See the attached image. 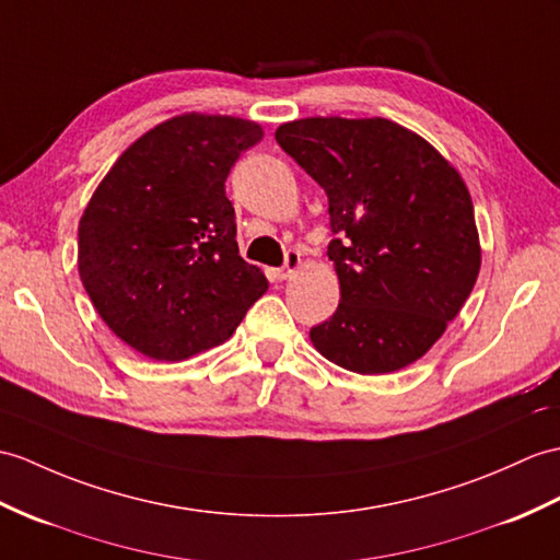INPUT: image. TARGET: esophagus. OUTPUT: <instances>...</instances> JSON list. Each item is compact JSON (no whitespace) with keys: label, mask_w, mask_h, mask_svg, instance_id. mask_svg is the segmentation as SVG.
I'll list each match as a JSON object with an SVG mask.
<instances>
[{"label":"esophagus","mask_w":560,"mask_h":560,"mask_svg":"<svg viewBox=\"0 0 560 560\" xmlns=\"http://www.w3.org/2000/svg\"><path fill=\"white\" fill-rule=\"evenodd\" d=\"M298 267H301V253H298V250H285L283 267L279 269V279H291L293 271Z\"/></svg>","instance_id":"esophagus-1"}]
</instances>
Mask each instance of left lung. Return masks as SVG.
<instances>
[{
	"mask_svg": "<svg viewBox=\"0 0 560 560\" xmlns=\"http://www.w3.org/2000/svg\"><path fill=\"white\" fill-rule=\"evenodd\" d=\"M277 142L329 198L341 303L310 329L312 343L358 374L410 365L458 315L482 262L460 174L386 119H298Z\"/></svg>",
	"mask_w": 560,
	"mask_h": 560,
	"instance_id": "1",
	"label": "left lung"
}]
</instances>
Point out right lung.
Returning a JSON list of instances; mask_svg holds the SVG:
<instances>
[{
  "label": "right lung",
  "instance_id": "right-lung-1",
  "mask_svg": "<svg viewBox=\"0 0 560 560\" xmlns=\"http://www.w3.org/2000/svg\"><path fill=\"white\" fill-rule=\"evenodd\" d=\"M255 121L184 114L109 168L78 226V271L107 327L138 353L178 362L224 343L269 289L238 255L231 166Z\"/></svg>",
  "mask_w": 560,
  "mask_h": 560
}]
</instances>
